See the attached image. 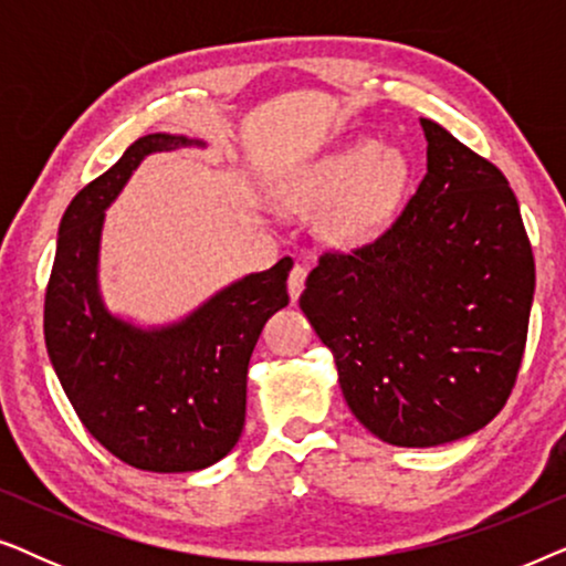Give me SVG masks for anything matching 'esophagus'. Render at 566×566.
<instances>
[{"label":"esophagus","instance_id":"obj_1","mask_svg":"<svg viewBox=\"0 0 566 566\" xmlns=\"http://www.w3.org/2000/svg\"><path fill=\"white\" fill-rule=\"evenodd\" d=\"M306 275H308L306 265H301V262H296V265H293V270H291V275H289L291 301H296L301 296V291H304V283H306Z\"/></svg>","mask_w":566,"mask_h":566}]
</instances>
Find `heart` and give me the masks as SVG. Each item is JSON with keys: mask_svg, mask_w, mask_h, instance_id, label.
Wrapping results in <instances>:
<instances>
[{"mask_svg": "<svg viewBox=\"0 0 566 566\" xmlns=\"http://www.w3.org/2000/svg\"><path fill=\"white\" fill-rule=\"evenodd\" d=\"M407 165L397 151H378L376 144L360 142L332 154L304 180L289 190V200L304 211L329 206L332 231L339 239H360L376 231L397 206Z\"/></svg>", "mask_w": 566, "mask_h": 566, "instance_id": "1", "label": "heart"}]
</instances>
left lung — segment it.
<instances>
[{"mask_svg": "<svg viewBox=\"0 0 566 566\" xmlns=\"http://www.w3.org/2000/svg\"><path fill=\"white\" fill-rule=\"evenodd\" d=\"M428 175L374 239L327 250L301 308L353 415L405 448L482 430L517 381L536 265L507 177L420 118Z\"/></svg>", "mask_w": 566, "mask_h": 566, "instance_id": "8db88e82", "label": "left lung"}]
</instances>
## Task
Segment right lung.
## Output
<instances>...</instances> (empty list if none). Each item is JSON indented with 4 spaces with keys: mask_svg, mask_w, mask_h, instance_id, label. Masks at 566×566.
Here are the masks:
<instances>
[{
    "mask_svg": "<svg viewBox=\"0 0 566 566\" xmlns=\"http://www.w3.org/2000/svg\"><path fill=\"white\" fill-rule=\"evenodd\" d=\"M192 144L149 134L76 192L59 227L45 289L43 332L61 386L90 436L142 471L177 474L223 459L247 412V366L260 332L289 306L283 258L247 275L188 319L144 332L105 312L97 293V247L105 208L146 154Z\"/></svg>",
    "mask_w": 566,
    "mask_h": 566,
    "instance_id": "add662e5",
    "label": "right lung"
}]
</instances>
